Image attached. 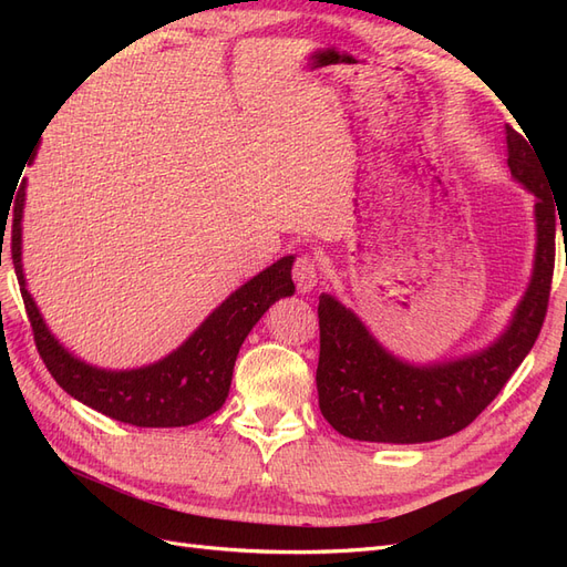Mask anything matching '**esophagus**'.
<instances>
[{
	"label": "esophagus",
	"instance_id": "obj_1",
	"mask_svg": "<svg viewBox=\"0 0 567 567\" xmlns=\"http://www.w3.org/2000/svg\"><path fill=\"white\" fill-rule=\"evenodd\" d=\"M317 279H319V267L312 257L310 255L298 257L293 267V281H296L298 293H310V290L317 286Z\"/></svg>",
	"mask_w": 567,
	"mask_h": 567
}]
</instances>
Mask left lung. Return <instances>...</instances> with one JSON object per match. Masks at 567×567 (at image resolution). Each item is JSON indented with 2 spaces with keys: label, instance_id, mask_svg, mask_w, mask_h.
Instances as JSON below:
<instances>
[{
  "label": "left lung",
  "instance_id": "obj_1",
  "mask_svg": "<svg viewBox=\"0 0 567 567\" xmlns=\"http://www.w3.org/2000/svg\"><path fill=\"white\" fill-rule=\"evenodd\" d=\"M525 136L506 125L511 175L537 198L535 265L523 300L492 346L411 364L385 350L350 307L329 293L319 296V409L340 435L385 444L450 437L475 421L535 346L554 277L558 205Z\"/></svg>",
  "mask_w": 567,
  "mask_h": 567
}]
</instances>
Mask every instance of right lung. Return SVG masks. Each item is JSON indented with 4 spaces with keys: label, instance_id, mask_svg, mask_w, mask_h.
Listing matches in <instances>:
<instances>
[{
    "label": "right lung",
    "instance_id": "add662e5",
    "mask_svg": "<svg viewBox=\"0 0 567 567\" xmlns=\"http://www.w3.org/2000/svg\"><path fill=\"white\" fill-rule=\"evenodd\" d=\"M23 205L25 182L16 194L11 257L38 352L54 381L71 398L120 423L136 427H179L215 414L227 400L236 354L252 326L274 302L296 293L290 279L296 257L286 255L236 288L177 350L158 362L125 371L99 369L68 352L51 336L35 300L28 293L21 262Z\"/></svg>",
    "mask_w": 567,
    "mask_h": 567
}]
</instances>
